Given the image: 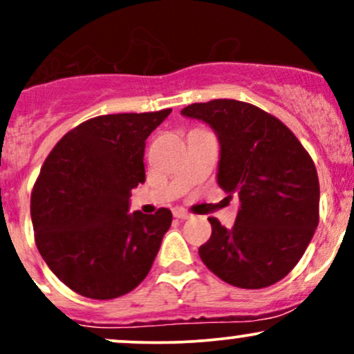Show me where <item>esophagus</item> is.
Here are the masks:
<instances>
[{
  "label": "esophagus",
  "mask_w": 354,
  "mask_h": 354,
  "mask_svg": "<svg viewBox=\"0 0 354 354\" xmlns=\"http://www.w3.org/2000/svg\"><path fill=\"white\" fill-rule=\"evenodd\" d=\"M173 216H174V218H178V219H189V218H191V214H189V213H186V211L178 209V211H174Z\"/></svg>",
  "instance_id": "34e87169"
}]
</instances>
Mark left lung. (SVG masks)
<instances>
[{"label":"left lung","mask_w":354,"mask_h":354,"mask_svg":"<svg viewBox=\"0 0 354 354\" xmlns=\"http://www.w3.org/2000/svg\"><path fill=\"white\" fill-rule=\"evenodd\" d=\"M181 115L211 126L219 143L218 185L239 198L233 228L209 218L203 263L245 290L278 283L318 228L319 181L311 156L278 118L250 103L213 100L189 104Z\"/></svg>","instance_id":"obj_1"}]
</instances>
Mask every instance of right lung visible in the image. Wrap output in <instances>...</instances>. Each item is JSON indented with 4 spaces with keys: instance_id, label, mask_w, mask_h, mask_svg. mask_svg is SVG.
Instances as JSON below:
<instances>
[{
    "instance_id": "add662e5",
    "label": "right lung",
    "mask_w": 354,
    "mask_h": 354,
    "mask_svg": "<svg viewBox=\"0 0 354 354\" xmlns=\"http://www.w3.org/2000/svg\"><path fill=\"white\" fill-rule=\"evenodd\" d=\"M171 109L103 115L66 133L44 161L31 193L36 246L75 293L113 299L146 278L173 214L129 213L145 183V146Z\"/></svg>"
}]
</instances>
